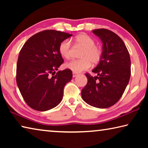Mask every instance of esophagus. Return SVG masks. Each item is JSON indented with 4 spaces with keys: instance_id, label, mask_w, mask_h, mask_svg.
<instances>
[{
    "instance_id": "esophagus-1",
    "label": "esophagus",
    "mask_w": 148,
    "mask_h": 148,
    "mask_svg": "<svg viewBox=\"0 0 148 148\" xmlns=\"http://www.w3.org/2000/svg\"><path fill=\"white\" fill-rule=\"evenodd\" d=\"M77 75V74L76 73V72H72V76H73V77H76Z\"/></svg>"
}]
</instances>
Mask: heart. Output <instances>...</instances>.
<instances>
[{
    "label": "heart",
    "instance_id": "obj_1",
    "mask_svg": "<svg viewBox=\"0 0 148 148\" xmlns=\"http://www.w3.org/2000/svg\"><path fill=\"white\" fill-rule=\"evenodd\" d=\"M75 42L78 47L83 48L79 57L81 59L73 60L65 64L67 69L74 72L86 71L91 66V62L97 64L101 61L103 50L99 45L95 44V40L86 34H81L75 38ZM59 51L64 59H69L72 56L71 42L68 39L62 41L59 47Z\"/></svg>",
    "mask_w": 148,
    "mask_h": 148
}]
</instances>
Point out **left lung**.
<instances>
[{
    "label": "left lung",
    "instance_id": "1",
    "mask_svg": "<svg viewBox=\"0 0 148 148\" xmlns=\"http://www.w3.org/2000/svg\"><path fill=\"white\" fill-rule=\"evenodd\" d=\"M103 43L102 59L92 72L86 73L87 83L82 90L84 101L92 106L106 108L121 99L131 77V59L123 41L106 29L92 31Z\"/></svg>",
    "mask_w": 148,
    "mask_h": 148
}]
</instances>
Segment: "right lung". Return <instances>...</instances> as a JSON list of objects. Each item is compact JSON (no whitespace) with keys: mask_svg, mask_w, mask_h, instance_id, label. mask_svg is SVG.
Masks as SVG:
<instances>
[{"mask_svg":"<svg viewBox=\"0 0 148 148\" xmlns=\"http://www.w3.org/2000/svg\"><path fill=\"white\" fill-rule=\"evenodd\" d=\"M72 34L45 30L32 36L19 52L16 82L29 106L46 111L57 106L62 99L64 87L72 77L71 70H58L64 60L59 47Z\"/></svg>","mask_w":148,"mask_h":148,"instance_id":"obj_1","label":"right lung"}]
</instances>
